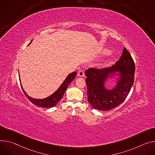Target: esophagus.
Masks as SVG:
<instances>
[{"mask_svg":"<svg viewBox=\"0 0 155 155\" xmlns=\"http://www.w3.org/2000/svg\"><path fill=\"white\" fill-rule=\"evenodd\" d=\"M78 76H80V77H82V76H84V71L83 70H80V71L78 72Z\"/></svg>","mask_w":155,"mask_h":155,"instance_id":"1","label":"esophagus"}]
</instances>
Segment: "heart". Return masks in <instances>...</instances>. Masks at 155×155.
<instances>
[{
  "label": "heart",
  "instance_id": "b5f03b06",
  "mask_svg": "<svg viewBox=\"0 0 155 155\" xmlns=\"http://www.w3.org/2000/svg\"><path fill=\"white\" fill-rule=\"evenodd\" d=\"M106 53H110V51H107Z\"/></svg>",
  "mask_w": 155,
  "mask_h": 155
}]
</instances>
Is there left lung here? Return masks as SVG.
Here are the masks:
<instances>
[{
    "instance_id": "left-lung-1",
    "label": "left lung",
    "mask_w": 155,
    "mask_h": 155,
    "mask_svg": "<svg viewBox=\"0 0 155 155\" xmlns=\"http://www.w3.org/2000/svg\"><path fill=\"white\" fill-rule=\"evenodd\" d=\"M135 63L128 51L124 48L122 55L114 65L103 69L89 68L85 71L88 101L93 108L111 110L123 103L127 98L134 81ZM118 75L117 85L111 90L104 84L109 78Z\"/></svg>"
}]
</instances>
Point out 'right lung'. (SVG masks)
I'll return each mask as SVG.
<instances>
[{"label":"right lung","mask_w":155,"mask_h":155,"mask_svg":"<svg viewBox=\"0 0 155 155\" xmlns=\"http://www.w3.org/2000/svg\"><path fill=\"white\" fill-rule=\"evenodd\" d=\"M31 42L32 41L28 44V45L31 43ZM76 74H77V73L76 71L70 73L66 77V78L61 84V85L59 87V88L53 94H51L49 97L43 99H35V98H31L28 95H27V94L25 92L21 84V87L25 95L34 105H35L39 107H42V108H51V107H55L58 104V101L61 100L66 89L68 87L69 84H70L73 81V79L76 78Z\"/></svg>","instance_id":"1"}]
</instances>
